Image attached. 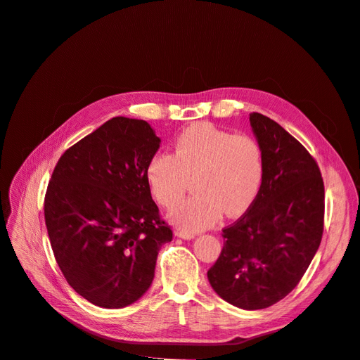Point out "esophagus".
Here are the masks:
<instances>
[{"instance_id": "1", "label": "esophagus", "mask_w": 360, "mask_h": 360, "mask_svg": "<svg viewBox=\"0 0 360 360\" xmlns=\"http://www.w3.org/2000/svg\"><path fill=\"white\" fill-rule=\"evenodd\" d=\"M176 236H179L182 239H194L195 233L188 232V231H179V232H176Z\"/></svg>"}]
</instances>
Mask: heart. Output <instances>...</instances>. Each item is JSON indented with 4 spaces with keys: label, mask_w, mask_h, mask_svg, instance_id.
I'll return each instance as SVG.
<instances>
[{
    "label": "heart",
    "mask_w": 360,
    "mask_h": 360,
    "mask_svg": "<svg viewBox=\"0 0 360 360\" xmlns=\"http://www.w3.org/2000/svg\"><path fill=\"white\" fill-rule=\"evenodd\" d=\"M266 172L259 143L247 134H232L212 124L184 129L172 155L159 153L147 163L146 178L155 200L170 209L190 190L194 195L170 212L178 226L201 231L221 213L235 217L255 201Z\"/></svg>",
    "instance_id": "obj_1"
}]
</instances>
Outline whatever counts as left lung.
I'll use <instances>...</instances> for the list:
<instances>
[{"label": "left lung", "instance_id": "1", "mask_svg": "<svg viewBox=\"0 0 360 360\" xmlns=\"http://www.w3.org/2000/svg\"><path fill=\"white\" fill-rule=\"evenodd\" d=\"M266 172L250 209L221 231L223 250L207 271L214 292L242 309H264L304 277L324 232V181L316 160L262 113L250 115Z\"/></svg>", "mask_w": 360, "mask_h": 360}]
</instances>
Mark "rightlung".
I'll use <instances>...</instances> for the list:
<instances>
[{
  "label": "right lung",
  "instance_id": "obj_1",
  "mask_svg": "<svg viewBox=\"0 0 360 360\" xmlns=\"http://www.w3.org/2000/svg\"><path fill=\"white\" fill-rule=\"evenodd\" d=\"M159 146L146 121L115 117L55 165L44 202L51 247L68 285L93 305L140 299L174 238L146 178Z\"/></svg>",
  "mask_w": 360,
  "mask_h": 360
}]
</instances>
